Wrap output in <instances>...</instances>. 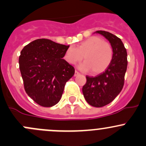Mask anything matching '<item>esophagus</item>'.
I'll return each instance as SVG.
<instances>
[{"label":"esophagus","mask_w":146,"mask_h":146,"mask_svg":"<svg viewBox=\"0 0 146 146\" xmlns=\"http://www.w3.org/2000/svg\"><path fill=\"white\" fill-rule=\"evenodd\" d=\"M78 75H80V73H79L78 71H77V70H76V71H75V75H74V76H78Z\"/></svg>","instance_id":"esophagus-1"}]
</instances>
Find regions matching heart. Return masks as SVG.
Segmentation results:
<instances>
[{"instance_id": "b5f03b06", "label": "heart", "mask_w": 146, "mask_h": 146, "mask_svg": "<svg viewBox=\"0 0 146 146\" xmlns=\"http://www.w3.org/2000/svg\"><path fill=\"white\" fill-rule=\"evenodd\" d=\"M113 54L110 44L98 36H91L79 43L76 48L69 46L65 52L64 58L70 64H76L84 56L85 61L79 65V68L98 75L108 68L112 61Z\"/></svg>"}]
</instances>
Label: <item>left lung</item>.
<instances>
[{"instance_id":"8db88e82","label":"left lung","mask_w":146,"mask_h":146,"mask_svg":"<svg viewBox=\"0 0 146 146\" xmlns=\"http://www.w3.org/2000/svg\"><path fill=\"white\" fill-rule=\"evenodd\" d=\"M104 36L113 48V58L105 71L95 77L87 76L82 87L85 100L92 107H102L111 102L120 93L127 69V52L119 37L105 31H96Z\"/></svg>"}]
</instances>
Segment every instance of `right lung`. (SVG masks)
<instances>
[{
    "label": "right lung",
    "mask_w": 146,
    "mask_h": 146,
    "mask_svg": "<svg viewBox=\"0 0 146 146\" xmlns=\"http://www.w3.org/2000/svg\"><path fill=\"white\" fill-rule=\"evenodd\" d=\"M69 46L39 39L20 52L19 66L25 90L40 106L50 107L61 100L66 82L75 69L63 59Z\"/></svg>",
    "instance_id": "obj_1"
}]
</instances>
